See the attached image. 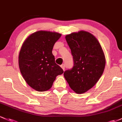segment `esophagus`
<instances>
[{"label":"esophagus","instance_id":"esophagus-1","mask_svg":"<svg viewBox=\"0 0 122 122\" xmlns=\"http://www.w3.org/2000/svg\"><path fill=\"white\" fill-rule=\"evenodd\" d=\"M61 69H63V70H65V64H63V65H61Z\"/></svg>","mask_w":122,"mask_h":122}]
</instances>
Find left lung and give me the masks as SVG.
<instances>
[{
	"label": "left lung",
	"mask_w": 122,
	"mask_h": 122,
	"mask_svg": "<svg viewBox=\"0 0 122 122\" xmlns=\"http://www.w3.org/2000/svg\"><path fill=\"white\" fill-rule=\"evenodd\" d=\"M65 38L74 66L65 71L64 77L74 92L82 94L94 87L103 74L104 53L97 39L87 31L73 32Z\"/></svg>",
	"instance_id": "8db88e82"
}]
</instances>
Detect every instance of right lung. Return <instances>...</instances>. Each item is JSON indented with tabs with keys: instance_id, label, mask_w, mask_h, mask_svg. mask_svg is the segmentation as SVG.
I'll use <instances>...</instances> for the list:
<instances>
[{
	"instance_id": "right-lung-1",
	"label": "right lung",
	"mask_w": 122,
	"mask_h": 122,
	"mask_svg": "<svg viewBox=\"0 0 122 122\" xmlns=\"http://www.w3.org/2000/svg\"><path fill=\"white\" fill-rule=\"evenodd\" d=\"M61 36L57 32L39 31L30 35L22 45L20 70L26 82L36 91L49 90L56 76L63 73L52 54L53 46Z\"/></svg>"
}]
</instances>
